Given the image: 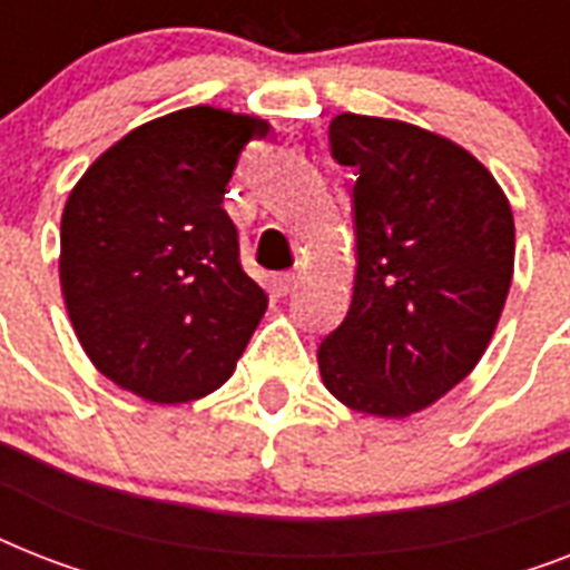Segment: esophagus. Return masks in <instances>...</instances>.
Instances as JSON below:
<instances>
[{
  "label": "esophagus",
  "instance_id": "34e87169",
  "mask_svg": "<svg viewBox=\"0 0 570 570\" xmlns=\"http://www.w3.org/2000/svg\"><path fill=\"white\" fill-rule=\"evenodd\" d=\"M298 284H302V275H298V272H284V275L277 277V289H281L284 295L295 293Z\"/></svg>",
  "mask_w": 570,
  "mask_h": 570
}]
</instances>
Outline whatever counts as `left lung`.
Listing matches in <instances>:
<instances>
[{"label":"left lung","mask_w":570,"mask_h":570,"mask_svg":"<svg viewBox=\"0 0 570 570\" xmlns=\"http://www.w3.org/2000/svg\"><path fill=\"white\" fill-rule=\"evenodd\" d=\"M331 154L355 168L357 266L322 384L352 411L402 420L485 355L514 272V218L494 174L450 138L343 111Z\"/></svg>","instance_id":"8db88e82"}]
</instances>
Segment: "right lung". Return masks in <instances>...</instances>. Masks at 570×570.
<instances>
[{
	"label": "right lung",
	"instance_id": "obj_1",
	"mask_svg": "<svg viewBox=\"0 0 570 570\" xmlns=\"http://www.w3.org/2000/svg\"><path fill=\"white\" fill-rule=\"evenodd\" d=\"M268 120L191 106L94 159L61 213L58 277L85 355L156 405L213 393L268 307L245 275L224 191Z\"/></svg>",
	"mask_w": 570,
	"mask_h": 570
}]
</instances>
